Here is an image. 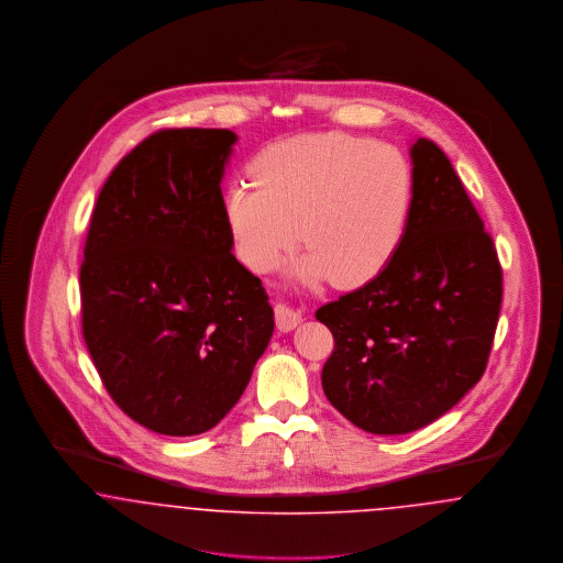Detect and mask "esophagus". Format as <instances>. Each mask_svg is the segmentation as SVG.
Segmentation results:
<instances>
[{"mask_svg": "<svg viewBox=\"0 0 563 563\" xmlns=\"http://www.w3.org/2000/svg\"><path fill=\"white\" fill-rule=\"evenodd\" d=\"M274 321H276V327H278L283 333H287V331H294L295 327L301 322V312L291 310L289 306H276V310H274Z\"/></svg>", "mask_w": 563, "mask_h": 563, "instance_id": "1", "label": "esophagus"}]
</instances>
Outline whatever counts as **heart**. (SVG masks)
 I'll list each match as a JSON object with an SVG mask.
<instances>
[{
  "mask_svg": "<svg viewBox=\"0 0 563 563\" xmlns=\"http://www.w3.org/2000/svg\"><path fill=\"white\" fill-rule=\"evenodd\" d=\"M255 184L225 191L234 251L266 272L301 236L310 246L299 264L308 280L331 274L340 287L374 278L402 239L411 173L401 152L344 133L297 134L251 162Z\"/></svg>",
  "mask_w": 563,
  "mask_h": 563,
  "instance_id": "obj_1",
  "label": "heart"
}]
</instances>
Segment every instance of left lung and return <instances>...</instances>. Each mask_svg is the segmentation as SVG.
<instances>
[{
  "mask_svg": "<svg viewBox=\"0 0 563 563\" xmlns=\"http://www.w3.org/2000/svg\"><path fill=\"white\" fill-rule=\"evenodd\" d=\"M411 162L395 255L374 280L317 310L335 340L322 390L374 434L427 427L482 379L503 303L496 246L452 162L429 139L411 145Z\"/></svg>",
  "mask_w": 563,
  "mask_h": 563,
  "instance_id": "left-lung-1",
  "label": "left lung"
}]
</instances>
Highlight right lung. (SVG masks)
I'll return each instance as SVG.
<instances>
[{
    "instance_id": "obj_1",
    "label": "right lung",
    "mask_w": 563,
    "mask_h": 563,
    "mask_svg": "<svg viewBox=\"0 0 563 563\" xmlns=\"http://www.w3.org/2000/svg\"><path fill=\"white\" fill-rule=\"evenodd\" d=\"M236 134L162 129L101 189L80 266L81 335L113 402L189 437L239 402L274 331L262 280L232 253L221 175Z\"/></svg>"
}]
</instances>
